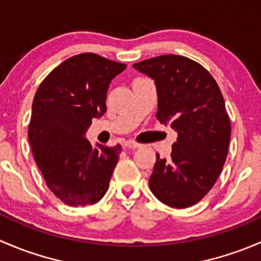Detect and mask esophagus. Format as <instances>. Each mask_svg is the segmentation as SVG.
I'll list each match as a JSON object with an SVG mask.
<instances>
[{"label":"esophagus","instance_id":"34e87169","mask_svg":"<svg viewBox=\"0 0 261 261\" xmlns=\"http://www.w3.org/2000/svg\"><path fill=\"white\" fill-rule=\"evenodd\" d=\"M123 146L128 147V149H135V147L140 146V144L136 143V141H134V140H126L125 143H123Z\"/></svg>","mask_w":261,"mask_h":261}]
</instances>
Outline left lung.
I'll return each instance as SVG.
<instances>
[{"label": "left lung", "instance_id": "obj_1", "mask_svg": "<svg viewBox=\"0 0 261 261\" xmlns=\"http://www.w3.org/2000/svg\"><path fill=\"white\" fill-rule=\"evenodd\" d=\"M134 68L155 81L156 118L178 133L170 158L156 154L149 187L163 203L187 208L215 186L226 162L231 123L211 73L187 57L165 54Z\"/></svg>", "mask_w": 261, "mask_h": 261}]
</instances>
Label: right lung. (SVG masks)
Returning a JSON list of instances; mask_svg holds the SVG:
<instances>
[{"label":"right lung","instance_id":"1","mask_svg":"<svg viewBox=\"0 0 261 261\" xmlns=\"http://www.w3.org/2000/svg\"><path fill=\"white\" fill-rule=\"evenodd\" d=\"M126 64L94 53L68 58L40 83L33 101L29 141L50 191L72 207L106 194L121 145L93 149L86 138L92 118L105 115L111 81Z\"/></svg>","mask_w":261,"mask_h":261}]
</instances>
